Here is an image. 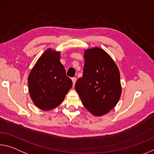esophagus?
I'll list each match as a JSON object with an SVG mask.
<instances>
[{
	"label": "esophagus",
	"mask_w": 154,
	"mask_h": 154,
	"mask_svg": "<svg viewBox=\"0 0 154 154\" xmlns=\"http://www.w3.org/2000/svg\"><path fill=\"white\" fill-rule=\"evenodd\" d=\"M72 84H73V86L75 84V83H76L77 81V79L75 77H72Z\"/></svg>",
	"instance_id": "1"
}]
</instances>
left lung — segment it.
Instances as JSON below:
<instances>
[{
  "instance_id": "1",
  "label": "left lung",
  "mask_w": 154,
  "mask_h": 154,
  "mask_svg": "<svg viewBox=\"0 0 154 154\" xmlns=\"http://www.w3.org/2000/svg\"><path fill=\"white\" fill-rule=\"evenodd\" d=\"M83 76L75 90L84 106L93 115H104L113 109L121 94L120 72L106 51L95 47L84 53Z\"/></svg>"
}]
</instances>
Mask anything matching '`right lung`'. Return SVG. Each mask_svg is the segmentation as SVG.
<instances>
[{"instance_id":"add662e5","label":"right lung","mask_w":154,"mask_h":154,"mask_svg":"<svg viewBox=\"0 0 154 154\" xmlns=\"http://www.w3.org/2000/svg\"><path fill=\"white\" fill-rule=\"evenodd\" d=\"M60 59V52L48 48L40 56L28 77L31 98L42 110L59 106L72 86Z\"/></svg>"}]
</instances>
